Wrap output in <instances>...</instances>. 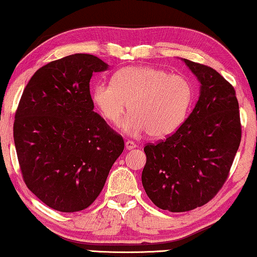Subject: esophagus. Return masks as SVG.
Instances as JSON below:
<instances>
[{
  "label": "esophagus",
  "instance_id": "34e87169",
  "mask_svg": "<svg viewBox=\"0 0 257 257\" xmlns=\"http://www.w3.org/2000/svg\"><path fill=\"white\" fill-rule=\"evenodd\" d=\"M125 149H127V150H133V149H135L136 148V144H135V142H133V141H125Z\"/></svg>",
  "mask_w": 257,
  "mask_h": 257
}]
</instances>
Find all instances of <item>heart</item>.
I'll return each mask as SVG.
<instances>
[{
	"mask_svg": "<svg viewBox=\"0 0 257 257\" xmlns=\"http://www.w3.org/2000/svg\"><path fill=\"white\" fill-rule=\"evenodd\" d=\"M92 100L110 123H117L128 102L130 112L122 122L128 135L148 132L155 139L173 134L185 121L193 89L185 77L164 69L132 66L118 70L113 82H98Z\"/></svg>",
	"mask_w": 257,
	"mask_h": 257,
	"instance_id": "obj_1",
	"label": "heart"
}]
</instances>
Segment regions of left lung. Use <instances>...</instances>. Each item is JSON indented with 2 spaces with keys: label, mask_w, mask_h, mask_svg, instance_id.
Returning a JSON list of instances; mask_svg holds the SVG:
<instances>
[{
  "label": "left lung",
  "mask_w": 257,
  "mask_h": 257,
  "mask_svg": "<svg viewBox=\"0 0 257 257\" xmlns=\"http://www.w3.org/2000/svg\"><path fill=\"white\" fill-rule=\"evenodd\" d=\"M201 84L193 112L173 135L144 148L142 183L153 204L171 212L204 205L226 181L241 141L235 91L219 72L182 59Z\"/></svg>",
  "instance_id": "1"
}]
</instances>
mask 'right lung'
Wrapping results in <instances>:
<instances>
[{"mask_svg":"<svg viewBox=\"0 0 257 257\" xmlns=\"http://www.w3.org/2000/svg\"><path fill=\"white\" fill-rule=\"evenodd\" d=\"M107 69L90 54L53 61L34 72L19 101L14 141L23 179L57 211L90 206L124 149L122 136L93 110L90 79Z\"/></svg>","mask_w":257,"mask_h":257,"instance_id":"add662e5","label":"right lung"}]
</instances>
